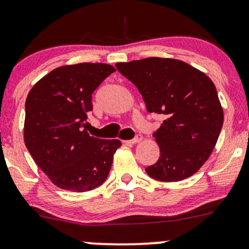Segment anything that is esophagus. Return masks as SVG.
Returning <instances> with one entry per match:
<instances>
[{
	"label": "esophagus",
	"instance_id": "esophagus-1",
	"mask_svg": "<svg viewBox=\"0 0 249 249\" xmlns=\"http://www.w3.org/2000/svg\"><path fill=\"white\" fill-rule=\"evenodd\" d=\"M141 141H142V136H141V135H136L132 140L126 141V143H132V144H134V143H139Z\"/></svg>",
	"mask_w": 249,
	"mask_h": 249
}]
</instances>
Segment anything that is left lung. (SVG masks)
Instances as JSON below:
<instances>
[{"label":"left lung","instance_id":"1","mask_svg":"<svg viewBox=\"0 0 249 249\" xmlns=\"http://www.w3.org/2000/svg\"><path fill=\"white\" fill-rule=\"evenodd\" d=\"M115 67L136 85L148 112L165 117L153 134L160 158L145 167L148 176L177 182L199 171L217 143L224 120L212 80L176 59L147 57L118 62Z\"/></svg>","mask_w":249,"mask_h":249}]
</instances>
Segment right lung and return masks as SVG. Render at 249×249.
Listing matches in <instances>:
<instances>
[{
  "instance_id": "add662e5",
  "label": "right lung",
  "mask_w": 249,
  "mask_h": 249,
  "mask_svg": "<svg viewBox=\"0 0 249 249\" xmlns=\"http://www.w3.org/2000/svg\"><path fill=\"white\" fill-rule=\"evenodd\" d=\"M115 71L107 64L57 67L34 85L25 102L24 140L35 162L56 187L88 192L108 177L119 140L90 136L92 92Z\"/></svg>"
}]
</instances>
